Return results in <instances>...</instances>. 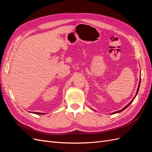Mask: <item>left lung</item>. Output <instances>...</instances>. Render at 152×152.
<instances>
[{
    "label": "left lung",
    "instance_id": "8db88e82",
    "mask_svg": "<svg viewBox=\"0 0 152 152\" xmlns=\"http://www.w3.org/2000/svg\"><path fill=\"white\" fill-rule=\"evenodd\" d=\"M140 81H141V79H140V82H139V86H138V87H137V92H136V96H135V97L134 98H133V99L131 101V102L129 103L127 106H126V107H124V108H122V110H119V111H117V112H114V113H112L113 114H114V113H119V112H122L123 111V110H125L126 108H127L128 107H129V106L130 104H131V103L133 102V100H134V98H136V95H137V93H138V91H139V88H140Z\"/></svg>",
    "mask_w": 152,
    "mask_h": 152
}]
</instances>
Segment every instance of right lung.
<instances>
[{
  "instance_id": "1",
  "label": "right lung",
  "mask_w": 152,
  "mask_h": 152,
  "mask_svg": "<svg viewBox=\"0 0 152 152\" xmlns=\"http://www.w3.org/2000/svg\"><path fill=\"white\" fill-rule=\"evenodd\" d=\"M34 113H35V114H39V115H43V114H45V113H39V112H35Z\"/></svg>"
}]
</instances>
